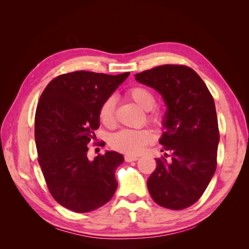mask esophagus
I'll use <instances>...</instances> for the list:
<instances>
[{
    "label": "esophagus",
    "instance_id": "34e87169",
    "mask_svg": "<svg viewBox=\"0 0 249 249\" xmlns=\"http://www.w3.org/2000/svg\"><path fill=\"white\" fill-rule=\"evenodd\" d=\"M137 160H138V157H136V156H130V155L124 156L125 162H133V161H137Z\"/></svg>",
    "mask_w": 249,
    "mask_h": 249
}]
</instances>
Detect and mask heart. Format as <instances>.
<instances>
[{
  "label": "heart",
  "instance_id": "b5f03b06",
  "mask_svg": "<svg viewBox=\"0 0 249 249\" xmlns=\"http://www.w3.org/2000/svg\"><path fill=\"white\" fill-rule=\"evenodd\" d=\"M126 96L136 103L144 111H149L147 120L156 125L163 122L162 112L153 109L156 104V96L152 90L144 86H134L126 90ZM115 106L116 101L113 96H109L101 105L99 117L101 123L106 127L115 125ZM153 140V136L147 130L125 129L115 133L110 139V145L113 149L127 155H138Z\"/></svg>",
  "mask_w": 249,
  "mask_h": 249
}]
</instances>
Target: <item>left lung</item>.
Segmentation results:
<instances>
[{
	"label": "left lung",
	"mask_w": 249,
	"mask_h": 249,
	"mask_svg": "<svg viewBox=\"0 0 249 249\" xmlns=\"http://www.w3.org/2000/svg\"><path fill=\"white\" fill-rule=\"evenodd\" d=\"M135 77L156 89L167 106L166 131L159 142L162 152L170 155L156 159L157 167L147 179L149 194L163 208L186 209L201 197L216 170L219 130L214 99L186 65H160Z\"/></svg>",
	"instance_id": "left-lung-1"
}]
</instances>
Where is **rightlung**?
I'll return each mask as SVG.
<instances>
[{
    "label": "right lung",
    "mask_w": 249,
    "mask_h": 249,
    "mask_svg": "<svg viewBox=\"0 0 249 249\" xmlns=\"http://www.w3.org/2000/svg\"><path fill=\"white\" fill-rule=\"evenodd\" d=\"M129 74H60L49 83L37 105L35 143L42 175L52 196L73 212H91L116 191L115 171L124 156L108 150L90 161L87 145L96 139L101 105Z\"/></svg>",
    "instance_id": "add662e5"
}]
</instances>
